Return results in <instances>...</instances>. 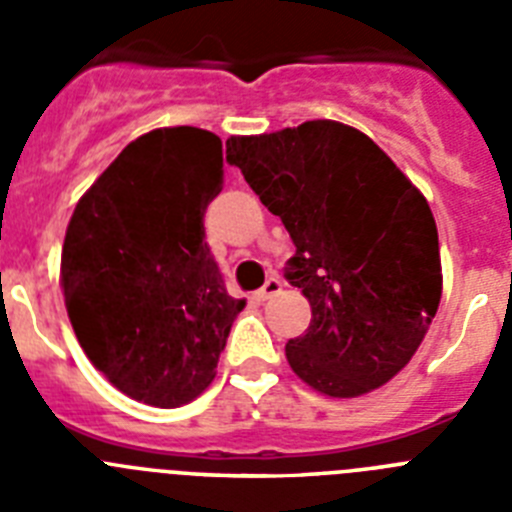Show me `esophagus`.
I'll use <instances>...</instances> for the list:
<instances>
[{"label": "esophagus", "mask_w": 512, "mask_h": 512, "mask_svg": "<svg viewBox=\"0 0 512 512\" xmlns=\"http://www.w3.org/2000/svg\"><path fill=\"white\" fill-rule=\"evenodd\" d=\"M279 292H282V279L271 277V279H266L264 287H261L259 292H256V300L266 302V300H271V297H277Z\"/></svg>", "instance_id": "34e87169"}]
</instances>
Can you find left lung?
<instances>
[{
  "mask_svg": "<svg viewBox=\"0 0 512 512\" xmlns=\"http://www.w3.org/2000/svg\"><path fill=\"white\" fill-rule=\"evenodd\" d=\"M225 148L297 248L287 279L312 320L284 348L292 372L328 397L390 382L441 302L438 230L420 189L369 135L336 120L230 135Z\"/></svg>",
  "mask_w": 512,
  "mask_h": 512,
  "instance_id": "1",
  "label": "left lung"
}]
</instances>
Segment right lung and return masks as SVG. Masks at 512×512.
<instances>
[{
    "label": "right lung",
    "mask_w": 512,
    "mask_h": 512,
    "mask_svg": "<svg viewBox=\"0 0 512 512\" xmlns=\"http://www.w3.org/2000/svg\"><path fill=\"white\" fill-rule=\"evenodd\" d=\"M223 189V143L158 128L122 148L66 228L61 289L84 354L117 390L179 408L210 387L246 300L225 289L205 243Z\"/></svg>",
    "instance_id": "right-lung-1"
}]
</instances>
